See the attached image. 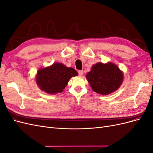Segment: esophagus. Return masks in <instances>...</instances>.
I'll return each mask as SVG.
<instances>
[{"mask_svg": "<svg viewBox=\"0 0 153 153\" xmlns=\"http://www.w3.org/2000/svg\"><path fill=\"white\" fill-rule=\"evenodd\" d=\"M83 75H84V71H83L82 70H80L78 71V75L82 76Z\"/></svg>", "mask_w": 153, "mask_h": 153, "instance_id": "esophagus-1", "label": "esophagus"}]
</instances>
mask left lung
Wrapping results in <instances>:
<instances>
[{
    "label": "left lung",
    "instance_id": "8db88e82",
    "mask_svg": "<svg viewBox=\"0 0 153 153\" xmlns=\"http://www.w3.org/2000/svg\"><path fill=\"white\" fill-rule=\"evenodd\" d=\"M86 78L92 89L101 95H108L116 91L122 85L124 73L112 62H98L91 67Z\"/></svg>",
    "mask_w": 153,
    "mask_h": 153
}]
</instances>
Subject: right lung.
<instances>
[{
	"label": "right lung",
	"instance_id": "1",
	"mask_svg": "<svg viewBox=\"0 0 153 153\" xmlns=\"http://www.w3.org/2000/svg\"><path fill=\"white\" fill-rule=\"evenodd\" d=\"M77 75L78 72L74 68L55 62L50 66L39 68L36 82L41 91L49 94H56L63 91L71 77Z\"/></svg>",
	"mask_w": 153,
	"mask_h": 153
}]
</instances>
